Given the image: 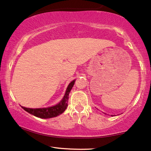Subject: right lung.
I'll return each instance as SVG.
<instances>
[{
  "label": "right lung",
  "instance_id": "add662e5",
  "mask_svg": "<svg viewBox=\"0 0 151 151\" xmlns=\"http://www.w3.org/2000/svg\"><path fill=\"white\" fill-rule=\"evenodd\" d=\"M75 80L72 81L69 85H68L67 90H66L65 96L61 100V101L59 104H57L56 106H52L49 108H28L21 106L25 111H27L29 113L33 114L35 116L39 118H43V119H47V118H52L54 116H57L59 115L60 114L63 113L65 111L68 106V101L69 99V93L70 90L73 87Z\"/></svg>",
  "mask_w": 151,
  "mask_h": 151
}]
</instances>
